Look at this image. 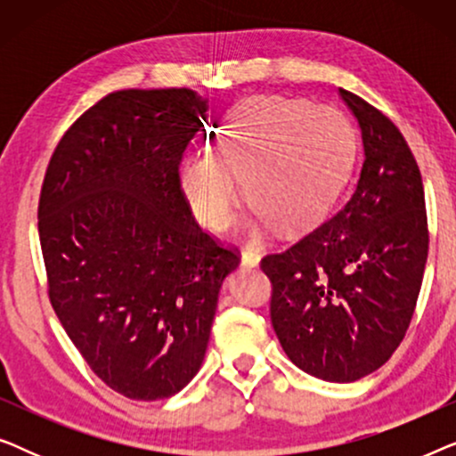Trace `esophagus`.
I'll list each match as a JSON object with an SVG mask.
<instances>
[{
	"label": "esophagus",
	"mask_w": 456,
	"mask_h": 456,
	"mask_svg": "<svg viewBox=\"0 0 456 456\" xmlns=\"http://www.w3.org/2000/svg\"><path fill=\"white\" fill-rule=\"evenodd\" d=\"M240 264L247 267H255L259 264V251L255 247H245L240 255Z\"/></svg>",
	"instance_id": "obj_1"
}]
</instances>
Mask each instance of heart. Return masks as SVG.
I'll return each mask as SVG.
<instances>
[{"label":"heart","mask_w":456,"mask_h":456,"mask_svg":"<svg viewBox=\"0 0 456 456\" xmlns=\"http://www.w3.org/2000/svg\"><path fill=\"white\" fill-rule=\"evenodd\" d=\"M348 155L351 128L340 111L301 99H253L224 118L211 153L183 161L180 184L211 230L232 222L242 180L261 224L303 228L338 195Z\"/></svg>","instance_id":"heart-1"}]
</instances>
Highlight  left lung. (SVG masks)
<instances>
[{
    "instance_id": "8db88e82",
    "label": "left lung",
    "mask_w": 456,
    "mask_h": 456,
    "mask_svg": "<svg viewBox=\"0 0 456 456\" xmlns=\"http://www.w3.org/2000/svg\"><path fill=\"white\" fill-rule=\"evenodd\" d=\"M363 164L345 203L301 240L261 259L284 353L326 382H354L407 334L428 261L419 166L388 116L351 91Z\"/></svg>"
}]
</instances>
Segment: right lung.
Listing matches in <instances>:
<instances>
[{"label":"right lung","instance_id":"add662e5","mask_svg":"<svg viewBox=\"0 0 456 456\" xmlns=\"http://www.w3.org/2000/svg\"><path fill=\"white\" fill-rule=\"evenodd\" d=\"M205 120L208 99L191 89L114 91L66 130L43 178L49 301L95 376L134 401L195 378L240 261L195 222L180 184Z\"/></svg>","mask_w":456,"mask_h":456}]
</instances>
